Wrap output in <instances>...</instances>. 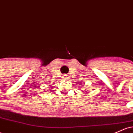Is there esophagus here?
<instances>
[{"instance_id": "esophagus-1", "label": "esophagus", "mask_w": 133, "mask_h": 133, "mask_svg": "<svg viewBox=\"0 0 133 133\" xmlns=\"http://www.w3.org/2000/svg\"><path fill=\"white\" fill-rule=\"evenodd\" d=\"M62 77H63V79H65V80H67V76H66V74H63V75H62Z\"/></svg>"}]
</instances>
